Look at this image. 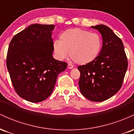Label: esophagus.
Masks as SVG:
<instances>
[{"label": "esophagus", "instance_id": "obj_1", "mask_svg": "<svg viewBox=\"0 0 134 134\" xmlns=\"http://www.w3.org/2000/svg\"><path fill=\"white\" fill-rule=\"evenodd\" d=\"M73 65H72V64H68V68L69 69H72L73 68Z\"/></svg>", "mask_w": 134, "mask_h": 134}]
</instances>
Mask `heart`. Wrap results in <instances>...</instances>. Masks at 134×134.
Listing matches in <instances>:
<instances>
[{
  "label": "heart",
  "mask_w": 134,
  "mask_h": 134,
  "mask_svg": "<svg viewBox=\"0 0 134 134\" xmlns=\"http://www.w3.org/2000/svg\"><path fill=\"white\" fill-rule=\"evenodd\" d=\"M102 40L98 34L80 28L69 29L53 43V50L58 59L63 60L69 52L70 58L78 65L92 62L100 52Z\"/></svg>",
  "instance_id": "1"
}]
</instances>
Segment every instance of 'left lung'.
<instances>
[{
    "label": "left lung",
    "instance_id": "obj_1",
    "mask_svg": "<svg viewBox=\"0 0 134 134\" xmlns=\"http://www.w3.org/2000/svg\"><path fill=\"white\" fill-rule=\"evenodd\" d=\"M101 33L103 46L94 60L77 67L82 94L95 102L107 100L120 90L128 61L120 38L103 24L91 26Z\"/></svg>",
    "mask_w": 134,
    "mask_h": 134
}]
</instances>
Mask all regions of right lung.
<instances>
[{
    "label": "right lung",
    "mask_w": 134,
    "mask_h": 134,
    "mask_svg": "<svg viewBox=\"0 0 134 134\" xmlns=\"http://www.w3.org/2000/svg\"><path fill=\"white\" fill-rule=\"evenodd\" d=\"M53 24H31L10 41L6 65L12 84L20 97L32 103L51 95L58 75L65 70L66 62L52 56Z\"/></svg>",
    "instance_id": "1"
}]
</instances>
